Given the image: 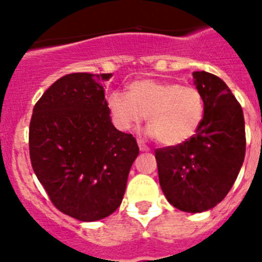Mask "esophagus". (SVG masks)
Returning <instances> with one entry per match:
<instances>
[{
	"mask_svg": "<svg viewBox=\"0 0 262 262\" xmlns=\"http://www.w3.org/2000/svg\"><path fill=\"white\" fill-rule=\"evenodd\" d=\"M138 145H139V149H140L142 152L149 151V148H148L147 145L144 144V142H143V140H140V139H138Z\"/></svg>",
	"mask_w": 262,
	"mask_h": 262,
	"instance_id": "obj_1",
	"label": "esophagus"
}]
</instances>
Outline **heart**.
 <instances>
[{"label": "heart", "instance_id": "b5f03b06", "mask_svg": "<svg viewBox=\"0 0 262 262\" xmlns=\"http://www.w3.org/2000/svg\"><path fill=\"white\" fill-rule=\"evenodd\" d=\"M111 120L122 131L135 128L147 118L148 135L174 147L193 138L205 119V98L200 90L154 78L128 85V94L115 90L107 96Z\"/></svg>", "mask_w": 262, "mask_h": 262}]
</instances>
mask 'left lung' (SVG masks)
Masks as SVG:
<instances>
[{
    "mask_svg": "<svg viewBox=\"0 0 262 262\" xmlns=\"http://www.w3.org/2000/svg\"><path fill=\"white\" fill-rule=\"evenodd\" d=\"M205 98V119L195 135L174 147L156 149L161 190L176 209L203 212L231 190L245 156L243 108L223 80L193 72Z\"/></svg>",
    "mask_w": 262,
    "mask_h": 262,
    "instance_id": "left-lung-1",
    "label": "left lung"
}]
</instances>
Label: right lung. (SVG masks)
<instances>
[{"label":"right lung","instance_id":"add662e5","mask_svg":"<svg viewBox=\"0 0 262 262\" xmlns=\"http://www.w3.org/2000/svg\"><path fill=\"white\" fill-rule=\"evenodd\" d=\"M111 73L59 78L32 110L31 165L56 209L96 222L118 209L139 155L131 134L111 123L103 82Z\"/></svg>","mask_w":262,"mask_h":262}]
</instances>
